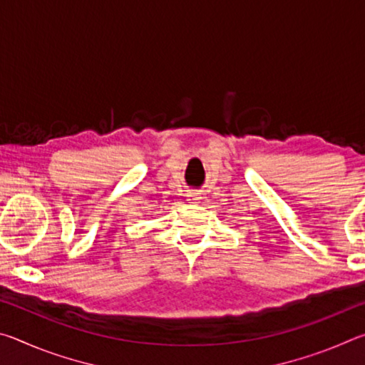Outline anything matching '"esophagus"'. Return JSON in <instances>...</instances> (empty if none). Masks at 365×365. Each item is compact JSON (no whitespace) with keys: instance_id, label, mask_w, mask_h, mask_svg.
Listing matches in <instances>:
<instances>
[{"instance_id":"esophagus-1","label":"esophagus","mask_w":365,"mask_h":365,"mask_svg":"<svg viewBox=\"0 0 365 365\" xmlns=\"http://www.w3.org/2000/svg\"><path fill=\"white\" fill-rule=\"evenodd\" d=\"M187 197H188V201L196 202V201L201 197V193H197L196 190H188V191H187Z\"/></svg>"}]
</instances>
